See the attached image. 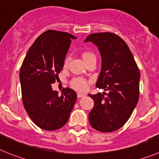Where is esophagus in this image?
Listing matches in <instances>:
<instances>
[{
  "mask_svg": "<svg viewBox=\"0 0 159 159\" xmlns=\"http://www.w3.org/2000/svg\"><path fill=\"white\" fill-rule=\"evenodd\" d=\"M77 96H78V98H81V97H83V96H85V94H84V93H78V94H77Z\"/></svg>",
  "mask_w": 159,
  "mask_h": 159,
  "instance_id": "1",
  "label": "esophagus"
}]
</instances>
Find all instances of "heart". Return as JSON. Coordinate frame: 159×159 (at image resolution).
Here are the masks:
<instances>
[{"label": "heart", "instance_id": "heart-1", "mask_svg": "<svg viewBox=\"0 0 159 159\" xmlns=\"http://www.w3.org/2000/svg\"><path fill=\"white\" fill-rule=\"evenodd\" d=\"M96 57L95 55L91 52H82V58L84 60V62H86L88 59H91V58ZM68 61H69V58H65L64 62H63V66H66L68 64ZM71 86L73 88H75V89L79 90V91H84L87 88V81L86 80L82 78H75L70 81Z\"/></svg>", "mask_w": 159, "mask_h": 159}]
</instances>
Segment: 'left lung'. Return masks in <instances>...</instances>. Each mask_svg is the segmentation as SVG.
<instances>
[{
  "label": "left lung",
  "instance_id": "obj_1",
  "mask_svg": "<svg viewBox=\"0 0 159 159\" xmlns=\"http://www.w3.org/2000/svg\"><path fill=\"white\" fill-rule=\"evenodd\" d=\"M93 42L101 56V70L96 86L108 93L89 94L94 107L89 114L93 129L103 133L122 127L139 100L140 74L128 45L113 33L89 34L84 42Z\"/></svg>",
  "mask_w": 159,
  "mask_h": 159
}]
</instances>
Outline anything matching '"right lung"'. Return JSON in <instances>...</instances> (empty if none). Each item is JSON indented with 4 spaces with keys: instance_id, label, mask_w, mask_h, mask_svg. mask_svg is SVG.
<instances>
[{
    "instance_id": "add662e5",
    "label": "right lung",
    "mask_w": 159,
    "mask_h": 159,
    "mask_svg": "<svg viewBox=\"0 0 159 159\" xmlns=\"http://www.w3.org/2000/svg\"><path fill=\"white\" fill-rule=\"evenodd\" d=\"M76 38L66 32L45 31L31 45L22 64L19 80L23 106L31 120L44 130L65 125L77 100L73 89H63L59 96L51 84L63 69L71 40Z\"/></svg>"
}]
</instances>
